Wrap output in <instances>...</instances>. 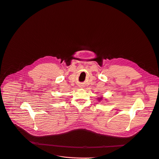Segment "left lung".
Instances as JSON below:
<instances>
[{
	"mask_svg": "<svg viewBox=\"0 0 159 159\" xmlns=\"http://www.w3.org/2000/svg\"><path fill=\"white\" fill-rule=\"evenodd\" d=\"M98 100L100 101V100H102V97H100V98H98Z\"/></svg>",
	"mask_w": 159,
	"mask_h": 159,
	"instance_id": "left-lung-1",
	"label": "left lung"
}]
</instances>
